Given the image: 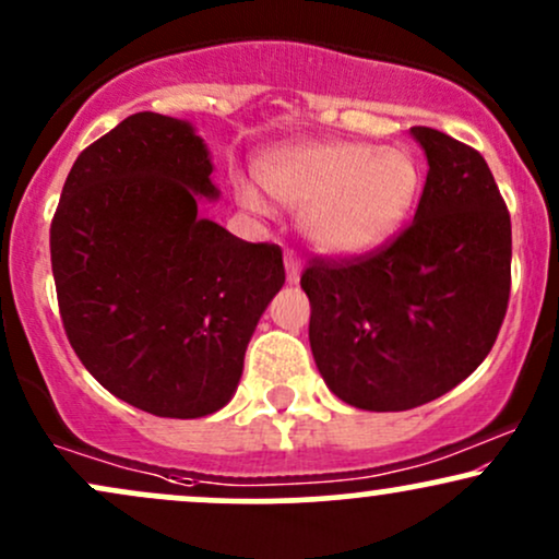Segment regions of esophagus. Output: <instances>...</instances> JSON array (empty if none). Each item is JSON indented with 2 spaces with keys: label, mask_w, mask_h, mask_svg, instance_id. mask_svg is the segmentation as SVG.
<instances>
[{
  "label": "esophagus",
  "mask_w": 559,
  "mask_h": 559,
  "mask_svg": "<svg viewBox=\"0 0 559 559\" xmlns=\"http://www.w3.org/2000/svg\"><path fill=\"white\" fill-rule=\"evenodd\" d=\"M286 278L288 284H297L299 281V262L294 258V252H286Z\"/></svg>",
  "instance_id": "esophagus-1"
}]
</instances>
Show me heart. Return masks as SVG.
I'll return each mask as SVG.
<instances>
[{
    "label": "heart",
    "instance_id": "1",
    "mask_svg": "<svg viewBox=\"0 0 559 559\" xmlns=\"http://www.w3.org/2000/svg\"><path fill=\"white\" fill-rule=\"evenodd\" d=\"M262 183L297 210L301 230L325 254H357L389 239L413 210L423 168L402 146L365 141L292 146L262 165ZM243 199L258 207L254 189Z\"/></svg>",
    "mask_w": 559,
    "mask_h": 559
}]
</instances>
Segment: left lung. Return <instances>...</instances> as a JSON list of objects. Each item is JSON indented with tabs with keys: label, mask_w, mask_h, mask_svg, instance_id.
I'll return each instance as SVG.
<instances>
[{
	"label": "left lung",
	"mask_w": 559,
	"mask_h": 559,
	"mask_svg": "<svg viewBox=\"0 0 559 559\" xmlns=\"http://www.w3.org/2000/svg\"><path fill=\"white\" fill-rule=\"evenodd\" d=\"M428 157L413 221L381 247L312 258L310 346L338 400L400 413L447 394L489 355L510 301V213L480 152L409 128Z\"/></svg>",
	"instance_id": "1"
}]
</instances>
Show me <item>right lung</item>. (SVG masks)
<instances>
[{
	"mask_svg": "<svg viewBox=\"0 0 559 559\" xmlns=\"http://www.w3.org/2000/svg\"><path fill=\"white\" fill-rule=\"evenodd\" d=\"M210 173L186 120L136 112L81 152L49 228L70 346L110 394L157 418H202L234 396L286 281L278 243L199 217V197H217Z\"/></svg>",
	"mask_w": 559,
	"mask_h": 559,
	"instance_id": "obj_1",
	"label": "right lung"
}]
</instances>
